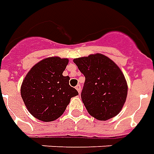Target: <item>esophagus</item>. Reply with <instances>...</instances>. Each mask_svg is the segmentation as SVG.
Instances as JSON below:
<instances>
[{"mask_svg": "<svg viewBox=\"0 0 154 154\" xmlns=\"http://www.w3.org/2000/svg\"><path fill=\"white\" fill-rule=\"evenodd\" d=\"M76 89H77V92L80 94V93H81V85H80V84H78V85L76 86Z\"/></svg>", "mask_w": 154, "mask_h": 154, "instance_id": "obj_1", "label": "esophagus"}]
</instances>
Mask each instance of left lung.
<instances>
[{"mask_svg":"<svg viewBox=\"0 0 154 154\" xmlns=\"http://www.w3.org/2000/svg\"><path fill=\"white\" fill-rule=\"evenodd\" d=\"M73 61L85 77L81 98L88 114L99 121L118 115L126 99L127 84L116 64L101 54Z\"/></svg>","mask_w":154,"mask_h":154,"instance_id":"8db88e82","label":"left lung"}]
</instances>
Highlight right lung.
Returning <instances> with one entry per match:
<instances>
[{
  "label": "right lung",
  "mask_w": 154,
  "mask_h": 154,
  "mask_svg": "<svg viewBox=\"0 0 154 154\" xmlns=\"http://www.w3.org/2000/svg\"><path fill=\"white\" fill-rule=\"evenodd\" d=\"M68 64L67 59L51 57L36 64L25 77L21 95L31 115L42 121L58 119L70 103L78 95L69 85L70 77L62 73Z\"/></svg>",
  "instance_id": "right-lung-1"
}]
</instances>
